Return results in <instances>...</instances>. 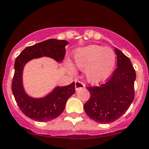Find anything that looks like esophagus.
I'll return each instance as SVG.
<instances>
[{
	"label": "esophagus",
	"instance_id": "obj_1",
	"mask_svg": "<svg viewBox=\"0 0 149 149\" xmlns=\"http://www.w3.org/2000/svg\"><path fill=\"white\" fill-rule=\"evenodd\" d=\"M85 88V84L81 81H76V83H75V88H76V91H78L80 88Z\"/></svg>",
	"mask_w": 149,
	"mask_h": 149
}]
</instances>
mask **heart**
<instances>
[{"label": "heart", "mask_w": 149, "mask_h": 149, "mask_svg": "<svg viewBox=\"0 0 149 149\" xmlns=\"http://www.w3.org/2000/svg\"><path fill=\"white\" fill-rule=\"evenodd\" d=\"M74 66L80 70H85L88 82L93 85L104 83L114 71L116 54L112 49L102 46L91 45L78 48L73 53ZM68 68L73 66L68 63Z\"/></svg>", "instance_id": "obj_1"}]
</instances>
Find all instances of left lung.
<instances>
[{
    "mask_svg": "<svg viewBox=\"0 0 149 149\" xmlns=\"http://www.w3.org/2000/svg\"><path fill=\"white\" fill-rule=\"evenodd\" d=\"M117 68L109 81L100 86L86 87L90 98L84 104L90 118L101 124L113 122L127 112L134 99L136 72L130 59L114 48Z\"/></svg>",
    "mask_w": 149,
    "mask_h": 149,
    "instance_id": "obj_1",
    "label": "left lung"
}]
</instances>
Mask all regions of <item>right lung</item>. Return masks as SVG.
Segmentation results:
<instances>
[{"label": "right lung", "mask_w": 149, "mask_h": 149, "mask_svg": "<svg viewBox=\"0 0 149 149\" xmlns=\"http://www.w3.org/2000/svg\"><path fill=\"white\" fill-rule=\"evenodd\" d=\"M65 40L51 39L26 47L16 58L12 92L19 109L27 117L37 122H48L56 118L64 110L67 100L75 93V83L55 88L48 95L41 98L29 97L22 85V71L26 63L32 58L47 56L61 62L66 54Z\"/></svg>", "instance_id": "obj_1"}]
</instances>
